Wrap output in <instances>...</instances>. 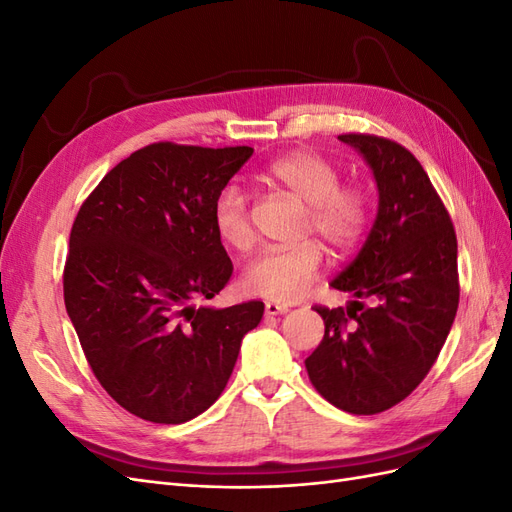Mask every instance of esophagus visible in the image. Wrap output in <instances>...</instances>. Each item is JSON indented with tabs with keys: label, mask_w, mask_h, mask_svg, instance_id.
<instances>
[{
	"label": "esophagus",
	"mask_w": 512,
	"mask_h": 512,
	"mask_svg": "<svg viewBox=\"0 0 512 512\" xmlns=\"http://www.w3.org/2000/svg\"><path fill=\"white\" fill-rule=\"evenodd\" d=\"M286 312H288V305L273 303V301H269V303L265 305V314H267V316H280V314H286Z\"/></svg>",
	"instance_id": "1"
}]
</instances>
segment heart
Instances as JSON below:
<instances>
[{
    "instance_id": "heart-1",
    "label": "heart",
    "mask_w": 512,
    "mask_h": 512,
    "mask_svg": "<svg viewBox=\"0 0 512 512\" xmlns=\"http://www.w3.org/2000/svg\"><path fill=\"white\" fill-rule=\"evenodd\" d=\"M260 181L284 190L305 203L303 235H316L333 256H348L365 239L371 222V196L361 183H339V168L316 151H290L269 162ZM218 237L232 250H247L254 232L247 213V196L226 188L213 209ZM318 241L269 247L245 271V286L273 301L301 299L316 282L322 267Z\"/></svg>"
}]
</instances>
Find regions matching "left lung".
<instances>
[{"instance_id":"8db88e82","label":"left lung","mask_w":512,"mask_h":512,"mask_svg":"<svg viewBox=\"0 0 512 512\" xmlns=\"http://www.w3.org/2000/svg\"><path fill=\"white\" fill-rule=\"evenodd\" d=\"M378 183V215L350 265L331 282L350 307L314 309L320 346L305 367L314 389L350 414H378L406 399L436 363L459 305L457 235L425 168L391 138L339 134Z\"/></svg>"}]
</instances>
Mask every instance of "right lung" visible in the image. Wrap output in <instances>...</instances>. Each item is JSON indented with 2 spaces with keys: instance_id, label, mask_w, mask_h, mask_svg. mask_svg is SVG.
<instances>
[{
  "instance_id": "add662e5",
  "label": "right lung",
  "mask_w": 512,
  "mask_h": 512,
  "mask_svg": "<svg viewBox=\"0 0 512 512\" xmlns=\"http://www.w3.org/2000/svg\"><path fill=\"white\" fill-rule=\"evenodd\" d=\"M252 147L153 143L108 170L70 232L64 301L85 359L121 408L160 425L226 389L265 303L194 307L228 284L213 209Z\"/></svg>"
}]
</instances>
